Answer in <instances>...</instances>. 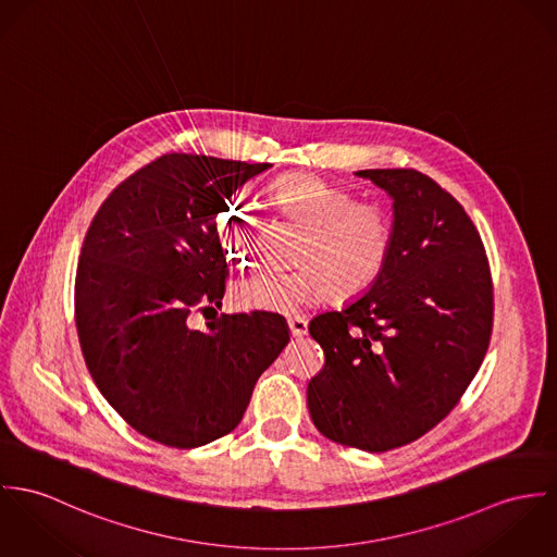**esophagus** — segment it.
<instances>
[{
	"mask_svg": "<svg viewBox=\"0 0 557 557\" xmlns=\"http://www.w3.org/2000/svg\"><path fill=\"white\" fill-rule=\"evenodd\" d=\"M288 326H290L293 337H304V335H308V320H306V318H290V320H288Z\"/></svg>",
	"mask_w": 557,
	"mask_h": 557,
	"instance_id": "34e87169",
	"label": "esophagus"
}]
</instances>
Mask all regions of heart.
<instances>
[{
    "label": "heart",
    "mask_w": 557,
    "mask_h": 557,
    "mask_svg": "<svg viewBox=\"0 0 557 557\" xmlns=\"http://www.w3.org/2000/svg\"><path fill=\"white\" fill-rule=\"evenodd\" d=\"M267 205L306 231L297 251L299 271L258 269L233 286L242 309L293 313L329 297L335 304L366 295L386 271L395 249V220L382 202H357L346 187L311 173H288L262 189ZM253 220L239 202L218 215V235L228 258L242 262L251 248Z\"/></svg>",
    "instance_id": "b5f03b06"
}]
</instances>
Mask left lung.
<instances>
[{
  "label": "left lung",
  "instance_id": "1",
  "mask_svg": "<svg viewBox=\"0 0 557 557\" xmlns=\"http://www.w3.org/2000/svg\"><path fill=\"white\" fill-rule=\"evenodd\" d=\"M355 175L393 200L395 249L366 295L309 322L324 368L308 408L329 440L384 453L455 408L485 359L494 290L481 235L448 191L412 169Z\"/></svg>",
  "mask_w": 557,
  "mask_h": 557
}]
</instances>
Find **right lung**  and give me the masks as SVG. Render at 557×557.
I'll return each mask as SVG.
<instances>
[{"label":"right lung","instance_id":"1","mask_svg":"<svg viewBox=\"0 0 557 557\" xmlns=\"http://www.w3.org/2000/svg\"><path fill=\"white\" fill-rule=\"evenodd\" d=\"M271 164L171 153L136 171L98 209L81 249L74 315L96 386L129 428L175 448L233 432L251 391L290 342L280 313L191 329L222 308L218 213Z\"/></svg>","mask_w":557,"mask_h":557}]
</instances>
